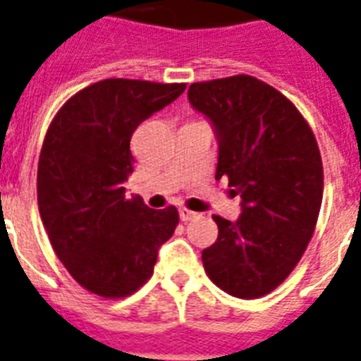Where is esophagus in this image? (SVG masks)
I'll return each instance as SVG.
<instances>
[{"label": "esophagus", "mask_w": 361, "mask_h": 361, "mask_svg": "<svg viewBox=\"0 0 361 361\" xmlns=\"http://www.w3.org/2000/svg\"><path fill=\"white\" fill-rule=\"evenodd\" d=\"M178 216L183 221H192L195 217H199L197 212H193V210H188V208H178Z\"/></svg>", "instance_id": "34e87169"}]
</instances>
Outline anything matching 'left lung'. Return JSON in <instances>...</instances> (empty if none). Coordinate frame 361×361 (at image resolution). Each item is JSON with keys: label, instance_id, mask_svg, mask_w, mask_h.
Segmentation results:
<instances>
[{"label": "left lung", "instance_id": "8db88e82", "mask_svg": "<svg viewBox=\"0 0 361 361\" xmlns=\"http://www.w3.org/2000/svg\"><path fill=\"white\" fill-rule=\"evenodd\" d=\"M188 99L214 127L216 178L241 199L236 221L214 216L219 234L202 251L210 281L240 299L281 286L305 255L323 201L315 136L288 97L251 75L193 82Z\"/></svg>", "mask_w": 361, "mask_h": 361}]
</instances>
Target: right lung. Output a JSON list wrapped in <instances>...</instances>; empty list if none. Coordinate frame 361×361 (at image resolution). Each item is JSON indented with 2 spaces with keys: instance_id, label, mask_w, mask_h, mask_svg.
<instances>
[{
  "instance_id": "right-lung-1",
  "label": "right lung",
  "mask_w": 361,
  "mask_h": 361,
  "mask_svg": "<svg viewBox=\"0 0 361 361\" xmlns=\"http://www.w3.org/2000/svg\"><path fill=\"white\" fill-rule=\"evenodd\" d=\"M186 85L105 79L64 103L38 160V210L59 260L88 291L120 299L153 275L178 225L175 207L149 208L125 195L134 169L130 138Z\"/></svg>"
}]
</instances>
